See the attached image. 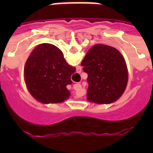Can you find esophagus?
<instances>
[{"label":"esophagus","instance_id":"1","mask_svg":"<svg viewBox=\"0 0 153 153\" xmlns=\"http://www.w3.org/2000/svg\"><path fill=\"white\" fill-rule=\"evenodd\" d=\"M81 88H82V86H81L80 84H79V83H77V84H74V86H73L74 89L76 90V91H79Z\"/></svg>","mask_w":153,"mask_h":153}]
</instances>
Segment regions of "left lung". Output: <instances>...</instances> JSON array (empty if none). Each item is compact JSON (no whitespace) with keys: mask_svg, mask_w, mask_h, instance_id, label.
<instances>
[{"mask_svg":"<svg viewBox=\"0 0 153 153\" xmlns=\"http://www.w3.org/2000/svg\"><path fill=\"white\" fill-rule=\"evenodd\" d=\"M88 74L87 99L97 104H109L118 100L128 83L125 58L115 47L96 44L87 52L81 63Z\"/></svg>","mask_w":153,"mask_h":153,"instance_id":"1","label":"left lung"}]
</instances>
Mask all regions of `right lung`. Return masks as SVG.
<instances>
[{"mask_svg": "<svg viewBox=\"0 0 153 153\" xmlns=\"http://www.w3.org/2000/svg\"><path fill=\"white\" fill-rule=\"evenodd\" d=\"M75 70L65 61L58 47L50 43L40 44L25 63V83L28 92L38 102H63L70 95L66 86L72 83L70 78Z\"/></svg>", "mask_w": 153, "mask_h": 153, "instance_id": "add662e5", "label": "right lung"}]
</instances>
